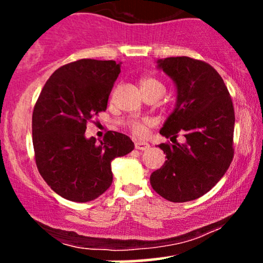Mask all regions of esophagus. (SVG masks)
Wrapping results in <instances>:
<instances>
[{
    "instance_id": "esophagus-1",
    "label": "esophagus",
    "mask_w": 263,
    "mask_h": 263,
    "mask_svg": "<svg viewBox=\"0 0 263 263\" xmlns=\"http://www.w3.org/2000/svg\"><path fill=\"white\" fill-rule=\"evenodd\" d=\"M135 148L138 149V151H146L149 148V144L147 143V142H143V141H136L135 142Z\"/></svg>"
}]
</instances>
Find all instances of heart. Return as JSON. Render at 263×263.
Returning <instances> with one entry per match:
<instances>
[{
	"label": "heart",
	"instance_id": "obj_1",
	"mask_svg": "<svg viewBox=\"0 0 263 263\" xmlns=\"http://www.w3.org/2000/svg\"><path fill=\"white\" fill-rule=\"evenodd\" d=\"M141 89L142 90H149V89H163L164 90V86L161 81H158L155 78H144V79L141 80ZM149 127V121L147 120H143V121H138V120H135V121L129 122L128 129L134 134L136 137H144L147 135V131H148Z\"/></svg>",
	"mask_w": 263,
	"mask_h": 263
}]
</instances>
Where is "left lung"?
Masks as SVG:
<instances>
[{
    "label": "left lung",
    "mask_w": 263,
    "mask_h": 263,
    "mask_svg": "<svg viewBox=\"0 0 263 263\" xmlns=\"http://www.w3.org/2000/svg\"><path fill=\"white\" fill-rule=\"evenodd\" d=\"M158 66L177 85V106L161 132L164 165L153 172L151 185L161 197L184 203L203 197L226 173L234 158L235 111L218 71L203 60L171 57ZM180 132L184 145L176 142Z\"/></svg>",
    "instance_id": "left-lung-1"
}]
</instances>
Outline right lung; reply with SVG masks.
I'll return each instance as SVG.
<instances>
[{
    "mask_svg": "<svg viewBox=\"0 0 263 263\" xmlns=\"http://www.w3.org/2000/svg\"><path fill=\"white\" fill-rule=\"evenodd\" d=\"M115 60L80 59L60 66L47 80L32 116L35 164L60 197L86 203L112 183L111 161L135 148L128 136L107 131L100 143L85 137L86 125L106 111L119 77Z\"/></svg>",
    "mask_w": 263,
    "mask_h": 263,
    "instance_id": "obj_1",
    "label": "right lung"
}]
</instances>
